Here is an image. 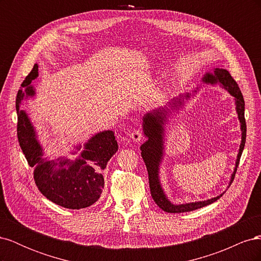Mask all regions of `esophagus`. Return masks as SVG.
<instances>
[{"mask_svg":"<svg viewBox=\"0 0 261 261\" xmlns=\"http://www.w3.org/2000/svg\"><path fill=\"white\" fill-rule=\"evenodd\" d=\"M143 137H144V134H143V132H141L140 129L134 130L130 134V139L133 141H140V140H143Z\"/></svg>","mask_w":261,"mask_h":261,"instance_id":"34e87169","label":"esophagus"}]
</instances>
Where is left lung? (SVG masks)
<instances>
[{
    "instance_id": "left-lung-1",
    "label": "left lung",
    "mask_w": 261,
    "mask_h": 261,
    "mask_svg": "<svg viewBox=\"0 0 261 261\" xmlns=\"http://www.w3.org/2000/svg\"><path fill=\"white\" fill-rule=\"evenodd\" d=\"M203 82L208 84H215L219 82L222 85L225 89L230 91V93L235 98V103H236V111L239 114V120L241 122V129H242V144L240 146V152L238 155V160H236V168L234 170V173L232 174L231 178V184L234 180L236 171H238L240 159L242 152L244 150L245 141H246V121H245V101L244 97L242 94V91L238 83L235 82L234 78L231 76V74L227 72L226 69L222 68H216L215 69V75L206 74L203 77ZM189 97L188 94L186 96ZM179 103H181L180 100H178ZM172 106H175L172 103ZM167 111L165 109L162 110H155L152 113H148L144 116V132L145 135L148 137V140L145 144L141 145V156L145 161L146 168L148 171V177H149V187H150V193H151L152 198L154 202L165 212L170 213H179V212H187V211H193L196 209L202 208L204 206H208V204L217 201L221 196V194L215 198L208 199L206 201H198V202H191V203H185V204H172L167 197H165L162 188L160 186L159 176H158V173H159V163L162 159V134H163V127L162 125L164 124L165 116H167Z\"/></svg>"
}]
</instances>
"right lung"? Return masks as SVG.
<instances>
[{
    "label": "right lung",
    "instance_id": "add662e5",
    "mask_svg": "<svg viewBox=\"0 0 261 261\" xmlns=\"http://www.w3.org/2000/svg\"><path fill=\"white\" fill-rule=\"evenodd\" d=\"M37 76L38 65L35 64L21 84L27 96L35 94L30 84ZM23 94L22 90H18L16 97L17 138L29 167L36 168L34 177L38 189L61 207L76 210L91 206L100 198L105 187L103 171L107 163L117 151L114 133L106 130L93 136L76 161H46L42 159V149L27 114L19 110Z\"/></svg>",
    "mask_w": 261,
    "mask_h": 261
}]
</instances>
